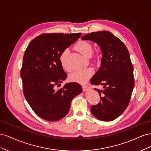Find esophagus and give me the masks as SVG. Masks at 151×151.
Masks as SVG:
<instances>
[{"mask_svg": "<svg viewBox=\"0 0 151 151\" xmlns=\"http://www.w3.org/2000/svg\"><path fill=\"white\" fill-rule=\"evenodd\" d=\"M83 89L84 91H87L90 89V88L88 86H83Z\"/></svg>", "mask_w": 151, "mask_h": 151, "instance_id": "1", "label": "esophagus"}]
</instances>
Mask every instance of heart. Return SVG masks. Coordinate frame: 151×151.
Returning <instances> with one entry per match:
<instances>
[{"label":"heart","mask_w":151,"mask_h":151,"mask_svg":"<svg viewBox=\"0 0 151 151\" xmlns=\"http://www.w3.org/2000/svg\"><path fill=\"white\" fill-rule=\"evenodd\" d=\"M75 48L85 57H90L93 52L92 45L87 41H79L76 45ZM68 53H69V50L65 49L61 53L60 57H59L60 65L64 69H67L66 59ZM93 75V70L92 68H83V69L76 70L72 73L69 76V79L74 83L84 84L86 83Z\"/></svg>","instance_id":"1"}]
</instances>
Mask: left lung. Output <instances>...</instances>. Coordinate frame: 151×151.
I'll list each match as a JSON object with an SVG mask.
<instances>
[{"instance_id":"1","label":"left lung","mask_w":151,"mask_h":151,"mask_svg":"<svg viewBox=\"0 0 151 151\" xmlns=\"http://www.w3.org/2000/svg\"><path fill=\"white\" fill-rule=\"evenodd\" d=\"M81 40L96 43L103 53L101 67L90 81L93 85L103 86V90L94 89L101 100L91 106V113L98 120L112 121L127 108L134 87L129 52L125 44L109 31L93 32Z\"/></svg>"}]
</instances>
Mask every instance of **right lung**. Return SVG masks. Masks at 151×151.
I'll use <instances>...</instances> for the list:
<instances>
[{
  "instance_id": "add662e5",
  "label": "right lung",
  "mask_w": 151,
  "mask_h": 151,
  "mask_svg": "<svg viewBox=\"0 0 151 151\" xmlns=\"http://www.w3.org/2000/svg\"><path fill=\"white\" fill-rule=\"evenodd\" d=\"M81 35L43 34L32 40L26 50L21 70L24 95L35 113L43 120L55 122L65 117L73 98L83 91L76 83L56 89L67 76L60 65V55Z\"/></svg>"
}]
</instances>
